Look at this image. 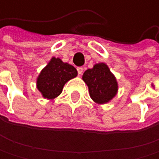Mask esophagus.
<instances>
[{"label": "esophagus", "mask_w": 159, "mask_h": 159, "mask_svg": "<svg viewBox=\"0 0 159 159\" xmlns=\"http://www.w3.org/2000/svg\"><path fill=\"white\" fill-rule=\"evenodd\" d=\"M83 70H84V69L82 68V66H79V68H77V71H78V74L79 75H82Z\"/></svg>", "instance_id": "1"}]
</instances>
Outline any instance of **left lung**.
Masks as SVG:
<instances>
[{"label":"left lung","instance_id":"left-lung-1","mask_svg":"<svg viewBox=\"0 0 159 159\" xmlns=\"http://www.w3.org/2000/svg\"><path fill=\"white\" fill-rule=\"evenodd\" d=\"M82 78L89 87L90 98L97 104L110 102L117 93L116 78L105 63L95 64L93 69L84 72Z\"/></svg>","mask_w":159,"mask_h":159}]
</instances>
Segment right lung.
Segmentation results:
<instances>
[{
  "label": "right lung",
  "instance_id": "right-lung-1",
  "mask_svg": "<svg viewBox=\"0 0 159 159\" xmlns=\"http://www.w3.org/2000/svg\"><path fill=\"white\" fill-rule=\"evenodd\" d=\"M76 76L77 70L73 66L52 57L37 78V89L44 98L54 99L61 94L65 84Z\"/></svg>",
  "mask_w": 159,
  "mask_h": 159
}]
</instances>
